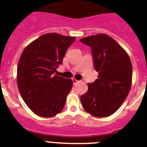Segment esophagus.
<instances>
[{
    "label": "esophagus",
    "instance_id": "34e87169",
    "mask_svg": "<svg viewBox=\"0 0 147 147\" xmlns=\"http://www.w3.org/2000/svg\"><path fill=\"white\" fill-rule=\"evenodd\" d=\"M72 82H73L74 85H76V83H78V80H77V79H76V78H72Z\"/></svg>",
    "mask_w": 147,
    "mask_h": 147
}]
</instances>
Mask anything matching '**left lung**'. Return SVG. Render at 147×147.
<instances>
[{
  "label": "left lung",
  "mask_w": 147,
  "mask_h": 147,
  "mask_svg": "<svg viewBox=\"0 0 147 147\" xmlns=\"http://www.w3.org/2000/svg\"><path fill=\"white\" fill-rule=\"evenodd\" d=\"M91 48L98 78L88 83L81 96L84 109L96 117L111 116L123 103L132 84L133 67L128 54L113 38L105 34L82 38Z\"/></svg>",
  "instance_id": "left-lung-1"
}]
</instances>
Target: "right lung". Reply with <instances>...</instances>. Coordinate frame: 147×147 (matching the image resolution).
I'll list each match as a JSON object with an SVG mask.
<instances>
[{
  "instance_id": "1",
  "label": "right lung",
  "mask_w": 147,
  "mask_h": 147,
  "mask_svg": "<svg viewBox=\"0 0 147 147\" xmlns=\"http://www.w3.org/2000/svg\"><path fill=\"white\" fill-rule=\"evenodd\" d=\"M75 37L45 34L32 41L21 54L17 82L21 97L34 113L52 117L63 109L72 88V80L54 76Z\"/></svg>"
}]
</instances>
